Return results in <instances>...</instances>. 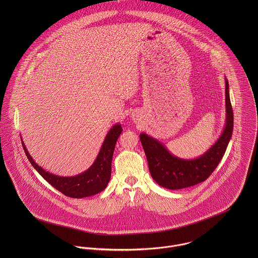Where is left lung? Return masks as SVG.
<instances>
[{
  "mask_svg": "<svg viewBox=\"0 0 258 258\" xmlns=\"http://www.w3.org/2000/svg\"><path fill=\"white\" fill-rule=\"evenodd\" d=\"M225 81V124L220 138L206 153L196 159H182L171 154L160 141L146 133L140 141L147 158L150 174L157 184L169 189H180L206 181L223 157L233 130V112Z\"/></svg>",
  "mask_w": 258,
  "mask_h": 258,
  "instance_id": "left-lung-1",
  "label": "left lung"
}]
</instances>
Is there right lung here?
Returning <instances> with one entry per match:
<instances>
[{
	"label": "right lung",
	"instance_id": "obj_1",
	"mask_svg": "<svg viewBox=\"0 0 258 258\" xmlns=\"http://www.w3.org/2000/svg\"><path fill=\"white\" fill-rule=\"evenodd\" d=\"M121 132V124H115L107 133L94 163L85 172L74 177H61L43 170L31 157L25 143L22 144L30 163L47 183L67 197L81 199L96 195L107 186L110 181L113 152Z\"/></svg>",
	"mask_w": 258,
	"mask_h": 258
}]
</instances>
